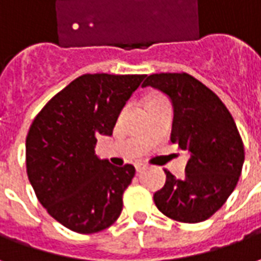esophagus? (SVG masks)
Returning <instances> with one entry per match:
<instances>
[{
  "label": "esophagus",
  "mask_w": 261,
  "mask_h": 261,
  "mask_svg": "<svg viewBox=\"0 0 261 261\" xmlns=\"http://www.w3.org/2000/svg\"><path fill=\"white\" fill-rule=\"evenodd\" d=\"M136 169H137V172H138V173H141V172H144V170L147 169V166H145L144 164H137Z\"/></svg>",
  "instance_id": "34e87169"
}]
</instances>
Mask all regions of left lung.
Instances as JSON below:
<instances>
[{
    "mask_svg": "<svg viewBox=\"0 0 261 261\" xmlns=\"http://www.w3.org/2000/svg\"><path fill=\"white\" fill-rule=\"evenodd\" d=\"M147 86L170 99V141L190 155L183 179L165 170L166 181L153 194L155 205L179 222L205 221L235 190L245 162L235 120L211 89L186 72L149 75L142 84Z\"/></svg>",
    "mask_w": 261,
    "mask_h": 261,
    "instance_id": "1",
    "label": "left lung"
}]
</instances>
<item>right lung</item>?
I'll list each match as a JSON object with an SVG mask.
<instances>
[{"label": "right lung", "mask_w": 261, "mask_h": 261, "mask_svg": "<svg viewBox=\"0 0 261 261\" xmlns=\"http://www.w3.org/2000/svg\"><path fill=\"white\" fill-rule=\"evenodd\" d=\"M145 75L78 76L37 114L26 137V172L37 200L65 228L95 233L123 210L133 165L114 166L95 155L97 138L112 136L121 109Z\"/></svg>", "instance_id": "1"}]
</instances>
